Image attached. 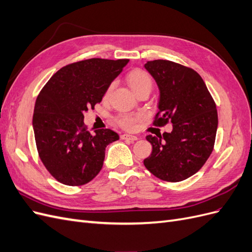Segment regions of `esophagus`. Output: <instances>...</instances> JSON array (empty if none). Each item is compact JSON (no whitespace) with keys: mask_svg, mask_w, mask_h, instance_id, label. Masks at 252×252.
Segmentation results:
<instances>
[{"mask_svg":"<svg viewBox=\"0 0 252 252\" xmlns=\"http://www.w3.org/2000/svg\"><path fill=\"white\" fill-rule=\"evenodd\" d=\"M121 139L122 140H126V141H136V140H138V136L132 135V134L124 133V134L121 135Z\"/></svg>","mask_w":252,"mask_h":252,"instance_id":"1","label":"esophagus"}]
</instances>
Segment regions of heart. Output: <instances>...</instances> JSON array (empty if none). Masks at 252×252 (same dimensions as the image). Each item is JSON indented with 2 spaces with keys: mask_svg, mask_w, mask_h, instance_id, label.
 I'll return each instance as SVG.
<instances>
[{
  "mask_svg": "<svg viewBox=\"0 0 252 252\" xmlns=\"http://www.w3.org/2000/svg\"><path fill=\"white\" fill-rule=\"evenodd\" d=\"M126 81L134 94L139 93L142 89H151L152 87V78L150 73L146 70L141 69V68H135V69L129 71L126 75ZM112 89L113 83H110L104 91V98H107L109 96ZM138 121L139 117L130 116V114H124V116H120L117 119L118 124L124 129H127V130H132V129H134Z\"/></svg>",
  "mask_w": 252,
  "mask_h": 252,
  "instance_id": "obj_1",
  "label": "heart"
}]
</instances>
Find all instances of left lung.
<instances>
[{
	"label": "left lung",
	"mask_w": 252,
	"mask_h": 252,
	"mask_svg": "<svg viewBox=\"0 0 252 252\" xmlns=\"http://www.w3.org/2000/svg\"><path fill=\"white\" fill-rule=\"evenodd\" d=\"M145 68L159 89L154 124H172L170 133L146 136L151 155L144 165L155 177L181 182L199 171L215 147L217 105L201 75L192 68L168 60L149 61Z\"/></svg>",
	"instance_id": "1"
}]
</instances>
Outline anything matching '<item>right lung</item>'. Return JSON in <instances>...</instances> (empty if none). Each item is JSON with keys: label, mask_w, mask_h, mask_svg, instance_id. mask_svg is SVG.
Wrapping results in <instances>:
<instances>
[{"label": "right lung", "mask_w": 252, "mask_h": 252, "mask_svg": "<svg viewBox=\"0 0 252 252\" xmlns=\"http://www.w3.org/2000/svg\"><path fill=\"white\" fill-rule=\"evenodd\" d=\"M128 59H88L57 71L36 97L32 125L37 154L45 168L68 186L87 184L101 171L107 145L119 140L110 129L91 134L84 112L101 103L104 91Z\"/></svg>", "instance_id": "right-lung-1"}]
</instances>
